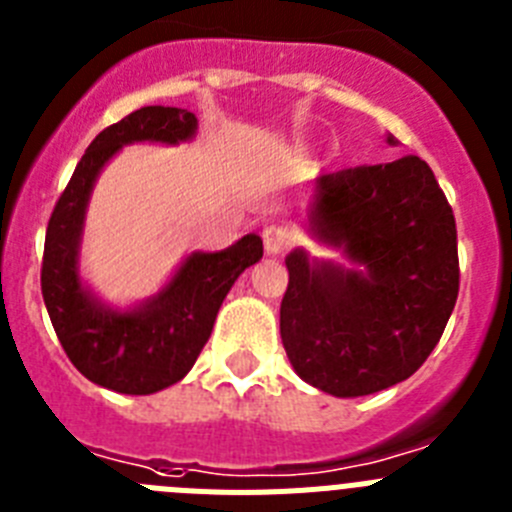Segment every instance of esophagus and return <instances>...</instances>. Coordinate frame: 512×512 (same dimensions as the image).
Here are the masks:
<instances>
[{
	"label": "esophagus",
	"mask_w": 512,
	"mask_h": 512,
	"mask_svg": "<svg viewBox=\"0 0 512 512\" xmlns=\"http://www.w3.org/2000/svg\"><path fill=\"white\" fill-rule=\"evenodd\" d=\"M261 241H264V248L269 256H277V253L287 251L289 243H292V235H289V230L284 225L269 223L261 230Z\"/></svg>",
	"instance_id": "obj_1"
}]
</instances>
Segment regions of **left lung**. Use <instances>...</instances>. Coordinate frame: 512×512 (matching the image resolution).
Wrapping results in <instances>:
<instances>
[{"mask_svg":"<svg viewBox=\"0 0 512 512\" xmlns=\"http://www.w3.org/2000/svg\"><path fill=\"white\" fill-rule=\"evenodd\" d=\"M307 223L351 269L310 261L302 248L287 256L279 333L289 364L333 397L408 379L436 348L459 295L454 212L431 166L402 156L320 176Z\"/></svg>","mask_w":512,"mask_h":512,"instance_id":"left-lung-1","label":"left lung"}]
</instances>
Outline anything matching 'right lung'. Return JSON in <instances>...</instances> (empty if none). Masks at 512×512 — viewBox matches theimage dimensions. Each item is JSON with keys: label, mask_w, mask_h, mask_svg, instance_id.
I'll return each instance as SVG.
<instances>
[{"label": "right lung", "mask_w": 512, "mask_h": 512, "mask_svg": "<svg viewBox=\"0 0 512 512\" xmlns=\"http://www.w3.org/2000/svg\"><path fill=\"white\" fill-rule=\"evenodd\" d=\"M194 133L192 112L161 104L140 107L104 128L76 164L45 230L40 287L58 341L89 382L122 395H153L187 377L233 282L264 256L256 233L225 251L192 253L158 295L130 310L104 305L81 284V230L104 164L128 143L176 146Z\"/></svg>", "instance_id": "right-lung-1"}]
</instances>
